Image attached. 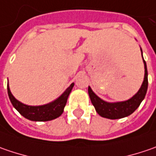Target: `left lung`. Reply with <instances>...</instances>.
I'll use <instances>...</instances> for the list:
<instances>
[{"mask_svg": "<svg viewBox=\"0 0 156 156\" xmlns=\"http://www.w3.org/2000/svg\"><path fill=\"white\" fill-rule=\"evenodd\" d=\"M141 54H142V51H141ZM143 62H144L145 75H144V80L141 84V88L132 98H130L128 101H119V102H107L98 97L94 93L91 87H88V94L91 100V102L94 105L96 112L101 116L111 119V120L121 119L123 117L129 116L137 109V108L140 106L141 101L145 98L147 90V85H148L147 65L144 59H143Z\"/></svg>", "mask_w": 156, "mask_h": 156, "instance_id": "8db88e82", "label": "left lung"}]
</instances>
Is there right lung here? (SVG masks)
<instances>
[{"label": "right lung", "mask_w": 156, "mask_h": 156, "mask_svg": "<svg viewBox=\"0 0 156 156\" xmlns=\"http://www.w3.org/2000/svg\"><path fill=\"white\" fill-rule=\"evenodd\" d=\"M75 83H72L64 93L55 101L42 106H27L16 100L12 94L8 84V94L11 103L22 116L34 122H47L59 117L63 113L67 100Z\"/></svg>", "instance_id": "right-lung-1"}]
</instances>
